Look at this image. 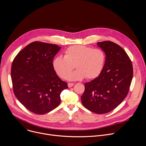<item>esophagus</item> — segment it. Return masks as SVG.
Here are the masks:
<instances>
[{
    "mask_svg": "<svg viewBox=\"0 0 146 146\" xmlns=\"http://www.w3.org/2000/svg\"><path fill=\"white\" fill-rule=\"evenodd\" d=\"M68 87H69V88H71V87H72L73 86H74V83H73V82H69V83H68Z\"/></svg>",
    "mask_w": 146,
    "mask_h": 146,
    "instance_id": "esophagus-1",
    "label": "esophagus"
}]
</instances>
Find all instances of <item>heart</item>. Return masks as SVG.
<instances>
[{
  "instance_id": "heart-1",
  "label": "heart",
  "mask_w": 146,
  "mask_h": 146,
  "mask_svg": "<svg viewBox=\"0 0 146 146\" xmlns=\"http://www.w3.org/2000/svg\"><path fill=\"white\" fill-rule=\"evenodd\" d=\"M105 60V53L100 48L75 45L65 51L64 57H55L52 66L56 74L63 79L68 77L69 80L75 81L86 77L88 79H94L101 73ZM74 66L78 69L70 75Z\"/></svg>"
}]
</instances>
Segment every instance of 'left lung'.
Segmentation results:
<instances>
[{"label": "left lung", "instance_id": "left-lung-1", "mask_svg": "<svg viewBox=\"0 0 146 146\" xmlns=\"http://www.w3.org/2000/svg\"><path fill=\"white\" fill-rule=\"evenodd\" d=\"M97 44L105 52V65L98 77L84 84L81 99L90 111L105 114L117 108L128 95L133 66L126 52L116 43L104 41Z\"/></svg>", "mask_w": 146, "mask_h": 146}]
</instances>
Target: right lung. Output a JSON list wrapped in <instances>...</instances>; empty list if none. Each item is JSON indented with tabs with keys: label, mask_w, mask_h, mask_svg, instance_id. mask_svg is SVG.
<instances>
[{
	"label": "right lung",
	"mask_w": 146,
	"mask_h": 146,
	"mask_svg": "<svg viewBox=\"0 0 146 146\" xmlns=\"http://www.w3.org/2000/svg\"><path fill=\"white\" fill-rule=\"evenodd\" d=\"M56 44L34 41L13 60L11 76L14 94L19 102L36 114H46L60 103L62 91L68 88L52 66L60 50Z\"/></svg>",
	"instance_id": "1"
}]
</instances>
